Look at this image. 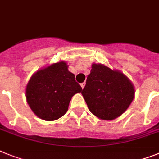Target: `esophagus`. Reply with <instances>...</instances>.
I'll return each mask as SVG.
<instances>
[{
  "label": "esophagus",
  "instance_id": "34e87169",
  "mask_svg": "<svg viewBox=\"0 0 159 159\" xmlns=\"http://www.w3.org/2000/svg\"><path fill=\"white\" fill-rule=\"evenodd\" d=\"M80 86H81V87H82V89H84V86H85V82H84V83H82V84H80Z\"/></svg>",
  "mask_w": 159,
  "mask_h": 159
}]
</instances>
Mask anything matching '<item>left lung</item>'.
<instances>
[{"mask_svg": "<svg viewBox=\"0 0 159 159\" xmlns=\"http://www.w3.org/2000/svg\"><path fill=\"white\" fill-rule=\"evenodd\" d=\"M81 93L94 115L112 120L128 108L135 91L131 81L123 73L102 64H93Z\"/></svg>", "mask_w": 159, "mask_h": 159, "instance_id": "left-lung-1", "label": "left lung"}]
</instances>
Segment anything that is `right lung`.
Here are the masks:
<instances>
[{
  "label": "right lung",
  "instance_id": "right-lung-1",
  "mask_svg": "<svg viewBox=\"0 0 159 159\" xmlns=\"http://www.w3.org/2000/svg\"><path fill=\"white\" fill-rule=\"evenodd\" d=\"M64 61L53 64L38 70L27 84V103L40 119L53 121L63 116L72 97L82 91Z\"/></svg>",
  "mask_w": 159,
  "mask_h": 159
}]
</instances>
